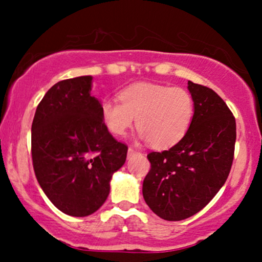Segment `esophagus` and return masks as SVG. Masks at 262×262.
Masks as SVG:
<instances>
[{"mask_svg":"<svg viewBox=\"0 0 262 262\" xmlns=\"http://www.w3.org/2000/svg\"><path fill=\"white\" fill-rule=\"evenodd\" d=\"M135 152H137V150H135V149H133V148H129L128 149V155L129 156H132L133 154H135Z\"/></svg>","mask_w":262,"mask_h":262,"instance_id":"esophagus-1","label":"esophagus"}]
</instances>
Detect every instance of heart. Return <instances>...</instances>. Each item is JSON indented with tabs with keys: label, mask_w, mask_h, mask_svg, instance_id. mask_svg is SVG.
Returning <instances> with one entry per match:
<instances>
[{
	"label": "heart",
	"mask_w": 262,
	"mask_h": 262,
	"mask_svg": "<svg viewBox=\"0 0 262 262\" xmlns=\"http://www.w3.org/2000/svg\"><path fill=\"white\" fill-rule=\"evenodd\" d=\"M194 116L192 95L182 87L138 83L119 93L118 100H104L101 117L108 130L122 137L133 127L154 149L176 145L188 132Z\"/></svg>",
	"instance_id": "heart-1"
}]
</instances>
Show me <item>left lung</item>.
Masks as SVG:
<instances>
[{"label":"left lung","mask_w":262,"mask_h":262,"mask_svg":"<svg viewBox=\"0 0 262 262\" xmlns=\"http://www.w3.org/2000/svg\"><path fill=\"white\" fill-rule=\"evenodd\" d=\"M194 116L188 132L169 150L148 154L143 182L150 209L165 221H182L203 209L229 176L236 124L225 102L207 86L188 81Z\"/></svg>","instance_id":"8db88e82"}]
</instances>
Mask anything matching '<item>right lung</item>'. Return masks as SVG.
Listing matches in <instances>:
<instances>
[{
  "label": "right lung",
  "instance_id": "right-lung-1",
  "mask_svg": "<svg viewBox=\"0 0 262 262\" xmlns=\"http://www.w3.org/2000/svg\"><path fill=\"white\" fill-rule=\"evenodd\" d=\"M92 76L62 80L49 90L32 123V160L50 202L73 217L92 214L106 202L112 175L128 146L116 140L91 96Z\"/></svg>",
  "mask_w": 262,
  "mask_h": 262
}]
</instances>
